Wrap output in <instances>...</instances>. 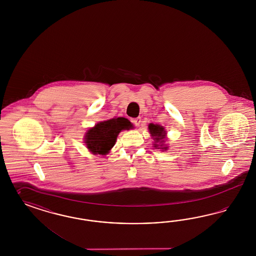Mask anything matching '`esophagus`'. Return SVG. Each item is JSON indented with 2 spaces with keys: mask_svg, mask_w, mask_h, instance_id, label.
I'll return each mask as SVG.
<instances>
[{
  "mask_svg": "<svg viewBox=\"0 0 256 256\" xmlns=\"http://www.w3.org/2000/svg\"><path fill=\"white\" fill-rule=\"evenodd\" d=\"M132 123L135 124L136 126H139L140 124V118H134V119H132Z\"/></svg>",
  "mask_w": 256,
  "mask_h": 256,
  "instance_id": "34e87169",
  "label": "esophagus"
}]
</instances>
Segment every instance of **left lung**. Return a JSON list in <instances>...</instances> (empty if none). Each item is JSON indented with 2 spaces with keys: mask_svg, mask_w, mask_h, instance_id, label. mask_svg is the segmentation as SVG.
Wrapping results in <instances>:
<instances>
[{
  "mask_svg": "<svg viewBox=\"0 0 256 256\" xmlns=\"http://www.w3.org/2000/svg\"><path fill=\"white\" fill-rule=\"evenodd\" d=\"M148 130L152 138L154 140V148L156 149L160 148L162 150H166L168 148L163 144L166 136V132L164 128L160 124H150L148 126Z\"/></svg>",
  "mask_w": 256,
  "mask_h": 256,
  "instance_id": "8db88e82",
  "label": "left lung"
}]
</instances>
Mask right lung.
Masks as SVG:
<instances>
[{
	"label": "right lung",
	"instance_id": "right-lung-1",
	"mask_svg": "<svg viewBox=\"0 0 256 256\" xmlns=\"http://www.w3.org/2000/svg\"><path fill=\"white\" fill-rule=\"evenodd\" d=\"M132 123L124 117L100 122L86 132L84 142L94 155H107L114 146L117 136L122 130L132 128Z\"/></svg>",
	"mask_w": 256,
	"mask_h": 256
}]
</instances>
